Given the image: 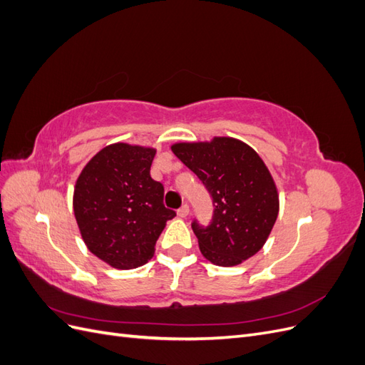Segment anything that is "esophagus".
Segmentation results:
<instances>
[{"instance_id":"obj_1","label":"esophagus","mask_w":365,"mask_h":365,"mask_svg":"<svg viewBox=\"0 0 365 365\" xmlns=\"http://www.w3.org/2000/svg\"><path fill=\"white\" fill-rule=\"evenodd\" d=\"M187 215H189V205L184 204L181 208H178V216L180 217H187Z\"/></svg>"}]
</instances>
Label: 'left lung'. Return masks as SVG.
<instances>
[{
    "label": "left lung",
    "mask_w": 365,
    "mask_h": 365,
    "mask_svg": "<svg viewBox=\"0 0 365 365\" xmlns=\"http://www.w3.org/2000/svg\"><path fill=\"white\" fill-rule=\"evenodd\" d=\"M172 150L213 197L212 224H192L202 256L236 267L259 252L279 215V192L259 153L231 137L175 143Z\"/></svg>",
    "instance_id": "left-lung-1"
}]
</instances>
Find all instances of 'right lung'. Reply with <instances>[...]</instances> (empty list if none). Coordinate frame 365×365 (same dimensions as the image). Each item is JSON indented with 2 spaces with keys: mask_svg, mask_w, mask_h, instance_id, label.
I'll list each match as a JSON object with an SVG mask.
<instances>
[{
  "mask_svg": "<svg viewBox=\"0 0 365 365\" xmlns=\"http://www.w3.org/2000/svg\"><path fill=\"white\" fill-rule=\"evenodd\" d=\"M157 150L128 143L103 148L86 163L74 185L73 210L86 248L109 267L148 263L169 219L164 187L150 178Z\"/></svg>",
  "mask_w": 365,
  "mask_h": 365,
  "instance_id": "obj_1",
  "label": "right lung"
}]
</instances>
